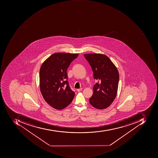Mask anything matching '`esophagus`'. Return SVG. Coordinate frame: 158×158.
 Masks as SVG:
<instances>
[{
    "mask_svg": "<svg viewBox=\"0 0 158 158\" xmlns=\"http://www.w3.org/2000/svg\"><path fill=\"white\" fill-rule=\"evenodd\" d=\"M82 89H83V88H81L80 89H77V91H78V92H80V91H81V90H82Z\"/></svg>",
    "mask_w": 158,
    "mask_h": 158,
    "instance_id": "obj_1",
    "label": "esophagus"
}]
</instances>
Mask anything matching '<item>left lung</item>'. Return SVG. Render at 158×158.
I'll return each instance as SVG.
<instances>
[{
  "label": "left lung",
  "instance_id": "obj_1",
  "mask_svg": "<svg viewBox=\"0 0 158 158\" xmlns=\"http://www.w3.org/2000/svg\"><path fill=\"white\" fill-rule=\"evenodd\" d=\"M84 56L92 67L94 79L97 81L89 102L95 108L104 109L109 106L116 96L119 72L107 56L89 54H85Z\"/></svg>",
  "mask_w": 158,
  "mask_h": 158
}]
</instances>
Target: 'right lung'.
<instances>
[{
	"instance_id": "obj_1",
	"label": "right lung",
	"mask_w": 158,
	"mask_h": 158,
	"mask_svg": "<svg viewBox=\"0 0 158 158\" xmlns=\"http://www.w3.org/2000/svg\"><path fill=\"white\" fill-rule=\"evenodd\" d=\"M78 54L57 53L43 63L39 72L41 93L47 103L57 110L70 104L75 93L71 89L67 69Z\"/></svg>"
}]
</instances>
